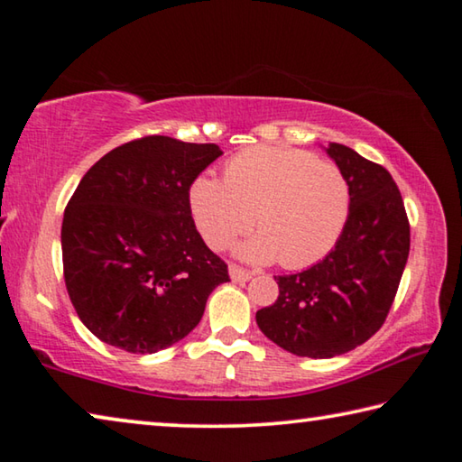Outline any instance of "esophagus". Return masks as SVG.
I'll use <instances>...</instances> for the list:
<instances>
[{"mask_svg":"<svg viewBox=\"0 0 462 462\" xmlns=\"http://www.w3.org/2000/svg\"><path fill=\"white\" fill-rule=\"evenodd\" d=\"M228 271H230L232 281H248V279H253V275H254L253 271L240 267V264H230Z\"/></svg>","mask_w":462,"mask_h":462,"instance_id":"obj_1","label":"esophagus"}]
</instances>
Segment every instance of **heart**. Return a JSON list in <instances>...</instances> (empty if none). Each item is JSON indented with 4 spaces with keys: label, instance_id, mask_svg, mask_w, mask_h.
<instances>
[{
    "label": "heart",
    "instance_id": "b5f03b06",
    "mask_svg": "<svg viewBox=\"0 0 462 462\" xmlns=\"http://www.w3.org/2000/svg\"><path fill=\"white\" fill-rule=\"evenodd\" d=\"M189 208L208 246H228L254 222L261 232L236 248L240 256L303 269L338 242L350 214V185L334 162L308 151L254 146L228 161L224 181L195 179Z\"/></svg>",
    "mask_w": 462,
    "mask_h": 462
}]
</instances>
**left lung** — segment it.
I'll use <instances>...</instances> for the list:
<instances>
[{"label":"left lung","instance_id":"left-lung-1","mask_svg":"<svg viewBox=\"0 0 462 462\" xmlns=\"http://www.w3.org/2000/svg\"><path fill=\"white\" fill-rule=\"evenodd\" d=\"M326 152L348 179L350 214L336 246L295 275H279V297L256 324L287 353L332 358L361 346L385 322L410 254V222L385 167L353 148Z\"/></svg>","mask_w":462,"mask_h":462}]
</instances>
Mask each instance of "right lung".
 Returning <instances> with one entry per match:
<instances>
[{
    "label": "right lung",
    "mask_w": 462,
    "mask_h": 462,
    "mask_svg": "<svg viewBox=\"0 0 462 462\" xmlns=\"http://www.w3.org/2000/svg\"><path fill=\"white\" fill-rule=\"evenodd\" d=\"M220 154L217 144L144 136L101 156L77 185L62 217V271L77 316L101 342L159 353L230 281L189 208L193 181Z\"/></svg>",
    "instance_id": "add662e5"
}]
</instances>
